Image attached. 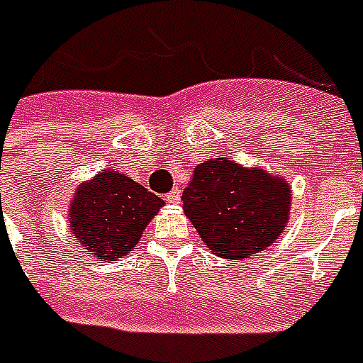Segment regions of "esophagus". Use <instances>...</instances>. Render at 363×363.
<instances>
[{
  "label": "esophagus",
  "mask_w": 363,
  "mask_h": 363,
  "mask_svg": "<svg viewBox=\"0 0 363 363\" xmlns=\"http://www.w3.org/2000/svg\"><path fill=\"white\" fill-rule=\"evenodd\" d=\"M166 201L169 203V205H179V203H181V190H179V188H173V190L166 196Z\"/></svg>",
  "instance_id": "34e87169"
}]
</instances>
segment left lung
Masks as SVG:
<instances>
[{"instance_id": "8db88e82", "label": "left lung", "mask_w": 363, "mask_h": 363, "mask_svg": "<svg viewBox=\"0 0 363 363\" xmlns=\"http://www.w3.org/2000/svg\"><path fill=\"white\" fill-rule=\"evenodd\" d=\"M293 194L289 181L225 156L194 167L182 211L218 257L248 259L270 248L287 229Z\"/></svg>"}]
</instances>
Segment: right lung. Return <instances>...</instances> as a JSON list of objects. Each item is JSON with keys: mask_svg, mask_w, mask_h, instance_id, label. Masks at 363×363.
<instances>
[{"mask_svg": "<svg viewBox=\"0 0 363 363\" xmlns=\"http://www.w3.org/2000/svg\"><path fill=\"white\" fill-rule=\"evenodd\" d=\"M164 205L160 197L119 169H102L74 190L69 228L95 261H117L134 250Z\"/></svg>", "mask_w": 363, "mask_h": 363, "instance_id": "1", "label": "right lung"}]
</instances>
